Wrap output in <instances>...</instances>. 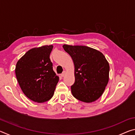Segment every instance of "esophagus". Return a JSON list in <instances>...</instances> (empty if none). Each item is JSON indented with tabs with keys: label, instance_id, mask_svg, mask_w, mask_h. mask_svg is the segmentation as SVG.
Instances as JSON below:
<instances>
[{
	"label": "esophagus",
	"instance_id": "esophagus-1",
	"mask_svg": "<svg viewBox=\"0 0 135 135\" xmlns=\"http://www.w3.org/2000/svg\"><path fill=\"white\" fill-rule=\"evenodd\" d=\"M65 74H66V71H63V73H62V74H61V77L64 76L65 75Z\"/></svg>",
	"mask_w": 135,
	"mask_h": 135
}]
</instances>
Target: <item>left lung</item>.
<instances>
[{
	"label": "left lung",
	"mask_w": 135,
	"mask_h": 135,
	"mask_svg": "<svg viewBox=\"0 0 135 135\" xmlns=\"http://www.w3.org/2000/svg\"><path fill=\"white\" fill-rule=\"evenodd\" d=\"M74 64L75 82L71 86L73 97L92 102L104 93L109 80V65L101 52L85 46L64 45Z\"/></svg>",
	"instance_id": "left-lung-1"
}]
</instances>
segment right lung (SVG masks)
<instances>
[{
  "instance_id": "obj_1",
  "label": "right lung",
  "mask_w": 135,
  "mask_h": 135,
  "mask_svg": "<svg viewBox=\"0 0 135 135\" xmlns=\"http://www.w3.org/2000/svg\"><path fill=\"white\" fill-rule=\"evenodd\" d=\"M52 49V45L31 49L16 65V77L22 92L30 99L38 103L51 99L59 81L49 58Z\"/></svg>"
}]
</instances>
